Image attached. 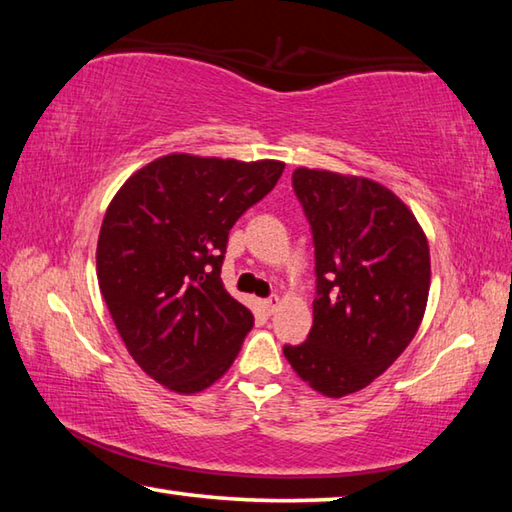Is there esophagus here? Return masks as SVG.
I'll return each mask as SVG.
<instances>
[{"instance_id":"esophagus-1","label":"esophagus","mask_w":512,"mask_h":512,"mask_svg":"<svg viewBox=\"0 0 512 512\" xmlns=\"http://www.w3.org/2000/svg\"><path fill=\"white\" fill-rule=\"evenodd\" d=\"M264 307H266L268 314H275L277 307H280V298H277V296L266 298V300H264Z\"/></svg>"}]
</instances>
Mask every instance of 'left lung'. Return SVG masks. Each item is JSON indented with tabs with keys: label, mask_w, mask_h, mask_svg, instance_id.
Returning a JSON list of instances; mask_svg holds the SVG:
<instances>
[{
	"label": "left lung",
	"mask_w": 512,
	"mask_h": 512,
	"mask_svg": "<svg viewBox=\"0 0 512 512\" xmlns=\"http://www.w3.org/2000/svg\"><path fill=\"white\" fill-rule=\"evenodd\" d=\"M293 189L316 246L314 325L284 345L296 375L325 397L372 384L413 341L431 262L413 212L375 180L298 167Z\"/></svg>",
	"instance_id": "obj_1"
}]
</instances>
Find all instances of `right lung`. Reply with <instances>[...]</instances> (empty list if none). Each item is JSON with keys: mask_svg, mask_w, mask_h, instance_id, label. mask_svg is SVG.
<instances>
[{"mask_svg": "<svg viewBox=\"0 0 512 512\" xmlns=\"http://www.w3.org/2000/svg\"><path fill=\"white\" fill-rule=\"evenodd\" d=\"M280 160L169 153L137 169L103 216L101 296L126 350L173 393H201L237 359L253 311L225 291L228 232L271 192Z\"/></svg>", "mask_w": 512, "mask_h": 512, "instance_id": "1", "label": "right lung"}]
</instances>
